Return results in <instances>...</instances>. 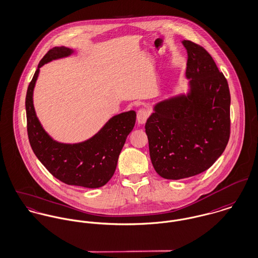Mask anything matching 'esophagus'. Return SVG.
<instances>
[{
	"mask_svg": "<svg viewBox=\"0 0 258 258\" xmlns=\"http://www.w3.org/2000/svg\"><path fill=\"white\" fill-rule=\"evenodd\" d=\"M149 114L150 113H149V111L147 109H144V108L140 109L138 111V113H137V122H138V124H140V125L145 124V122L147 121V119L149 117Z\"/></svg>",
	"mask_w": 258,
	"mask_h": 258,
	"instance_id": "1",
	"label": "esophagus"
}]
</instances>
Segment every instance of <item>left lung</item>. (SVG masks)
<instances>
[{"label": "left lung", "mask_w": 258, "mask_h": 258, "mask_svg": "<svg viewBox=\"0 0 258 258\" xmlns=\"http://www.w3.org/2000/svg\"><path fill=\"white\" fill-rule=\"evenodd\" d=\"M188 91L157 102L145 129L157 173L177 180L207 170L230 138L231 95L228 82L211 55L189 40Z\"/></svg>", "instance_id": "1"}]
</instances>
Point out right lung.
Segmentation results:
<instances>
[{
  "label": "right lung",
  "instance_id": "right-lung-1",
  "mask_svg": "<svg viewBox=\"0 0 258 258\" xmlns=\"http://www.w3.org/2000/svg\"><path fill=\"white\" fill-rule=\"evenodd\" d=\"M73 53L74 50L67 47H54L39 62L25 98L28 139L37 159L60 181L75 186L101 187L116 169L120 152L134 128L136 112L129 110L112 116L88 140L74 144L54 140L36 116L33 91L43 65Z\"/></svg>",
  "mask_w": 258,
  "mask_h": 258
}]
</instances>
